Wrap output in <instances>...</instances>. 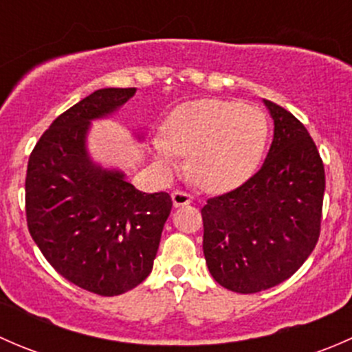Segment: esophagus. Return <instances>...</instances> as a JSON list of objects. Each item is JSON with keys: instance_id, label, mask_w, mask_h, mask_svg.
I'll use <instances>...</instances> for the list:
<instances>
[{"instance_id": "1", "label": "esophagus", "mask_w": 352, "mask_h": 352, "mask_svg": "<svg viewBox=\"0 0 352 352\" xmlns=\"http://www.w3.org/2000/svg\"><path fill=\"white\" fill-rule=\"evenodd\" d=\"M172 202H173V208H180V206H186L192 202V196L186 192H180V190H175L172 192Z\"/></svg>"}]
</instances>
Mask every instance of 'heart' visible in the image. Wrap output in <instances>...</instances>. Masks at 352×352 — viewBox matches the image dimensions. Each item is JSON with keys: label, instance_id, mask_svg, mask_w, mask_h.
Masks as SVG:
<instances>
[{"label": "heart", "instance_id": "obj_1", "mask_svg": "<svg viewBox=\"0 0 352 352\" xmlns=\"http://www.w3.org/2000/svg\"><path fill=\"white\" fill-rule=\"evenodd\" d=\"M269 143L264 113L240 102L202 98L170 113L165 136H153L150 150L165 172H175L189 156L190 180L206 192L239 189L257 173Z\"/></svg>", "mask_w": 352, "mask_h": 352}]
</instances>
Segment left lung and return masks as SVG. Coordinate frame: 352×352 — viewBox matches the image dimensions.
<instances>
[{
  "mask_svg": "<svg viewBox=\"0 0 352 352\" xmlns=\"http://www.w3.org/2000/svg\"><path fill=\"white\" fill-rule=\"evenodd\" d=\"M264 105L274 122L264 165L201 209L209 272L243 294L278 286L303 265L320 235L325 192L324 163L307 127L279 105Z\"/></svg>",
  "mask_w": 352,
  "mask_h": 352,
  "instance_id": "1",
  "label": "left lung"
}]
</instances>
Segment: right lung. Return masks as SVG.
I'll list each match as a JSON object with an SVG mask.
<instances>
[{
  "label": "right lung",
  "instance_id": "1",
  "mask_svg": "<svg viewBox=\"0 0 352 352\" xmlns=\"http://www.w3.org/2000/svg\"><path fill=\"white\" fill-rule=\"evenodd\" d=\"M136 88H102L58 117L28 160L27 225L49 264L73 285L102 296L150 276L172 209L166 192L138 190L124 170L88 151L94 120L116 116ZM143 141V129L134 131Z\"/></svg>",
  "mask_w": 352,
  "mask_h": 352
}]
</instances>
